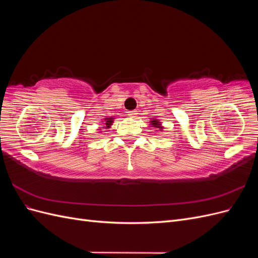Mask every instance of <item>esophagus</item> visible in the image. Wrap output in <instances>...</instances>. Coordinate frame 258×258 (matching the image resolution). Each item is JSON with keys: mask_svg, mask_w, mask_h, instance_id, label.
<instances>
[{"mask_svg": "<svg viewBox=\"0 0 258 258\" xmlns=\"http://www.w3.org/2000/svg\"><path fill=\"white\" fill-rule=\"evenodd\" d=\"M128 115H129L130 117H132V118H136L137 115H138V111H129V112H128Z\"/></svg>", "mask_w": 258, "mask_h": 258, "instance_id": "1", "label": "esophagus"}]
</instances>
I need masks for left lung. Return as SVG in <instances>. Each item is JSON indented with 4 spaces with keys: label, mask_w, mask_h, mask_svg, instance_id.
<instances>
[{
    "label": "left lung",
    "mask_w": 258,
    "mask_h": 258,
    "mask_svg": "<svg viewBox=\"0 0 258 258\" xmlns=\"http://www.w3.org/2000/svg\"><path fill=\"white\" fill-rule=\"evenodd\" d=\"M151 124H153V126L155 127V128H159V129H162V127L160 126V122L157 120V119H153V120H151Z\"/></svg>",
    "instance_id": "obj_1"
}]
</instances>
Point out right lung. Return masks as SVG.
<instances>
[{
	"instance_id": "obj_1",
	"label": "right lung",
	"mask_w": 258,
	"mask_h": 258,
	"mask_svg": "<svg viewBox=\"0 0 258 258\" xmlns=\"http://www.w3.org/2000/svg\"><path fill=\"white\" fill-rule=\"evenodd\" d=\"M114 118H111V117H107V118H105L104 119V127L103 128H110L111 126H112V123H113V120Z\"/></svg>"
}]
</instances>
